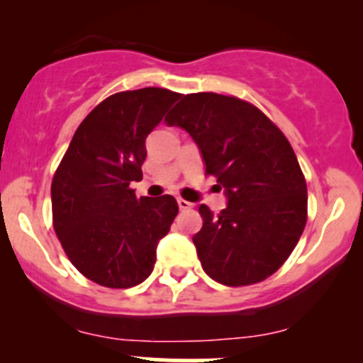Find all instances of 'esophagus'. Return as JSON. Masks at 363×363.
I'll return each instance as SVG.
<instances>
[{
	"label": "esophagus",
	"instance_id": "esophagus-1",
	"mask_svg": "<svg viewBox=\"0 0 363 363\" xmlns=\"http://www.w3.org/2000/svg\"><path fill=\"white\" fill-rule=\"evenodd\" d=\"M177 205H179V208H181L182 211L191 210V208H193V203L186 201V199H182V198H179V199H177Z\"/></svg>",
	"mask_w": 363,
	"mask_h": 363
}]
</instances>
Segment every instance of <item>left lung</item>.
I'll return each instance as SVG.
<instances>
[{
	"mask_svg": "<svg viewBox=\"0 0 363 363\" xmlns=\"http://www.w3.org/2000/svg\"><path fill=\"white\" fill-rule=\"evenodd\" d=\"M165 123L189 133L228 199L218 215L199 206L193 242L205 273L227 286L272 277L307 222L306 179L289 140L252 104L211 91L184 95Z\"/></svg>",
	"mask_w": 363,
	"mask_h": 363,
	"instance_id": "obj_1",
	"label": "left lung"
}]
</instances>
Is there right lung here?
<instances>
[{
  "mask_svg": "<svg viewBox=\"0 0 363 363\" xmlns=\"http://www.w3.org/2000/svg\"><path fill=\"white\" fill-rule=\"evenodd\" d=\"M181 94L119 91L82 121L52 177V222L74 268L109 289H129L153 272L157 245L179 206L174 196L136 198L145 141Z\"/></svg>",
  "mask_w": 363,
  "mask_h": 363,
  "instance_id": "obj_1",
  "label": "right lung"
}]
</instances>
